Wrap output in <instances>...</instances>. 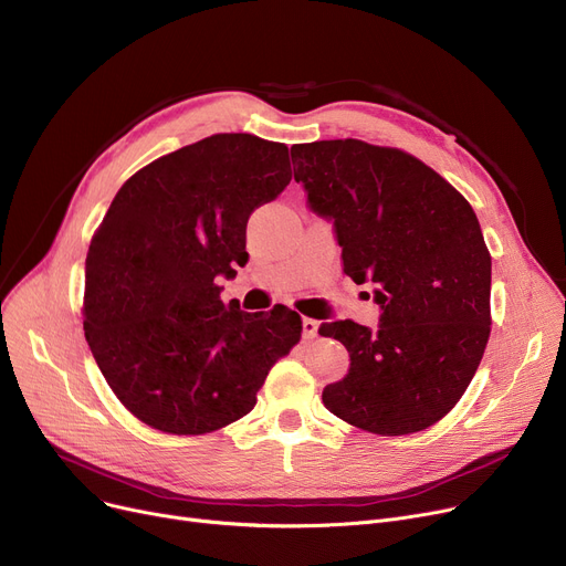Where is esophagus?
Returning <instances> with one entry per match:
<instances>
[{"instance_id": "esophagus-1", "label": "esophagus", "mask_w": 566, "mask_h": 566, "mask_svg": "<svg viewBox=\"0 0 566 566\" xmlns=\"http://www.w3.org/2000/svg\"><path fill=\"white\" fill-rule=\"evenodd\" d=\"M318 335V321L314 318H303V337L314 339Z\"/></svg>"}]
</instances>
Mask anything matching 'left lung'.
<instances>
[{
  "mask_svg": "<svg viewBox=\"0 0 566 566\" xmlns=\"http://www.w3.org/2000/svg\"><path fill=\"white\" fill-rule=\"evenodd\" d=\"M310 211L333 222L344 273L371 282L378 328L323 323L348 374L323 403L344 422L403 436L448 415L491 333V256L472 206L431 167L360 139L293 144Z\"/></svg>",
  "mask_w": 566,
  "mask_h": 566,
  "instance_id": "8db88e82",
  "label": "left lung"
}]
</instances>
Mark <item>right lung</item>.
Returning <instances> with one entry per match:
<instances>
[{
	"label": "right lung",
	"instance_id": "obj_1",
	"mask_svg": "<svg viewBox=\"0 0 566 566\" xmlns=\"http://www.w3.org/2000/svg\"><path fill=\"white\" fill-rule=\"evenodd\" d=\"M289 181L284 144L224 133L154 160L116 192L86 254L84 335L144 424L199 436L241 420L298 344V314L227 307L218 286L248 263L254 208Z\"/></svg>",
	"mask_w": 566,
	"mask_h": 566
}]
</instances>
